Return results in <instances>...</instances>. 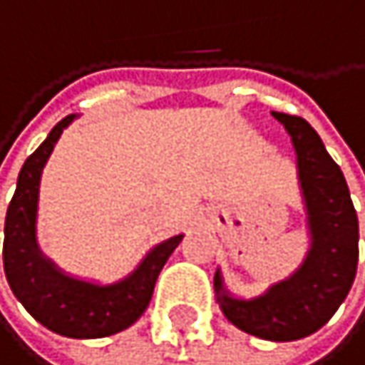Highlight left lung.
Returning a JSON list of instances; mask_svg holds the SVG:
<instances>
[{"label": "left lung", "mask_w": 365, "mask_h": 365, "mask_svg": "<svg viewBox=\"0 0 365 365\" xmlns=\"http://www.w3.org/2000/svg\"><path fill=\"white\" fill-rule=\"evenodd\" d=\"M291 134L297 177L308 216L310 250L299 269L252 299L233 297L214 276L216 302L242 331L263 340L291 342L321 329L349 295L359 259V222L340 166L314 128L295 115L272 113Z\"/></svg>", "instance_id": "left-lung-1"}]
</instances>
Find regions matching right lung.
Wrapping results in <instances>:
<instances>
[{
  "label": "right lung",
  "mask_w": 365,
  "mask_h": 365,
  "mask_svg": "<svg viewBox=\"0 0 365 365\" xmlns=\"http://www.w3.org/2000/svg\"><path fill=\"white\" fill-rule=\"evenodd\" d=\"M74 117H63L19 173L16 190L6 212L4 272L14 297L46 329L66 338H104L130 327L147 310L158 274L184 235L168 237L151 248L128 278L113 284L72 278L40 252L36 216L42 168Z\"/></svg>",
  "instance_id": "obj_1"
}]
</instances>
